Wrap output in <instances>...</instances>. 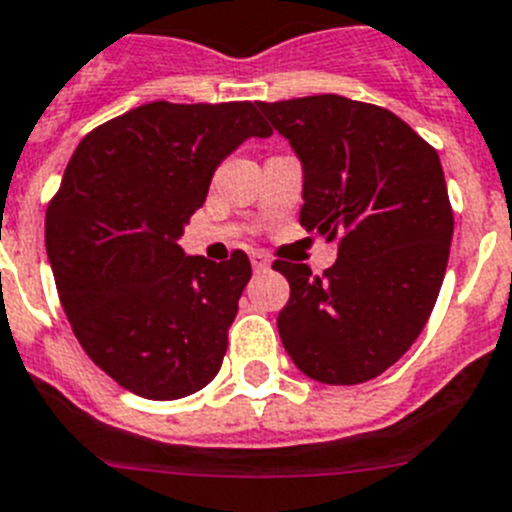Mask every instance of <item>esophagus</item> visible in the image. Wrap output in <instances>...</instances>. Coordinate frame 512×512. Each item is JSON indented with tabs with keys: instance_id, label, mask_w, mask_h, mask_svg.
<instances>
[{
	"instance_id": "esophagus-1",
	"label": "esophagus",
	"mask_w": 512,
	"mask_h": 512,
	"mask_svg": "<svg viewBox=\"0 0 512 512\" xmlns=\"http://www.w3.org/2000/svg\"><path fill=\"white\" fill-rule=\"evenodd\" d=\"M250 262H252V267H255V270H267V267H270V260H267L265 252H260V250L250 252Z\"/></svg>"
}]
</instances>
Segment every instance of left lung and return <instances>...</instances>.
Here are the masks:
<instances>
[{"label":"left lung","instance_id":"obj_1","mask_svg":"<svg viewBox=\"0 0 512 512\" xmlns=\"http://www.w3.org/2000/svg\"><path fill=\"white\" fill-rule=\"evenodd\" d=\"M303 163L301 224L339 242L324 275L275 260L278 313L303 375L359 385L403 357L434 311L454 214L439 155L388 109L339 94L257 101Z\"/></svg>","mask_w":512,"mask_h":512}]
</instances>
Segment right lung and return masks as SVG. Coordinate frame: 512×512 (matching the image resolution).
<instances>
[{"label": "right lung", "mask_w": 512, "mask_h": 512, "mask_svg": "<svg viewBox=\"0 0 512 512\" xmlns=\"http://www.w3.org/2000/svg\"><path fill=\"white\" fill-rule=\"evenodd\" d=\"M257 101H153L99 124L45 214V247L78 344L124 390L176 400L222 367L250 257H186L183 227L247 137H270Z\"/></svg>", "instance_id": "obj_1"}]
</instances>
